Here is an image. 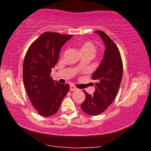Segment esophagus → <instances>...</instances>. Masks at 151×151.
<instances>
[{"label": "esophagus", "instance_id": "1", "mask_svg": "<svg viewBox=\"0 0 151 151\" xmlns=\"http://www.w3.org/2000/svg\"><path fill=\"white\" fill-rule=\"evenodd\" d=\"M78 88L76 87L75 86L73 85H71L70 86V91H77Z\"/></svg>", "mask_w": 151, "mask_h": 151}]
</instances>
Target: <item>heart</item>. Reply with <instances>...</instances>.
<instances>
[{
	"label": "heart",
	"mask_w": 151,
	"mask_h": 151,
	"mask_svg": "<svg viewBox=\"0 0 151 151\" xmlns=\"http://www.w3.org/2000/svg\"><path fill=\"white\" fill-rule=\"evenodd\" d=\"M78 46L80 47V50L82 54L88 53L93 55L96 52V47L91 42L88 40H82L78 43Z\"/></svg>",
	"instance_id": "1"
}]
</instances>
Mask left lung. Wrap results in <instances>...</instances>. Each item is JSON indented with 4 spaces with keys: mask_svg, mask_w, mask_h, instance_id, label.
Returning a JSON list of instances; mask_svg holds the SVG:
<instances>
[{
    "mask_svg": "<svg viewBox=\"0 0 151 151\" xmlns=\"http://www.w3.org/2000/svg\"><path fill=\"white\" fill-rule=\"evenodd\" d=\"M105 45L102 62L92 75L96 91L90 95L83 91L85 100L81 104L84 112L90 115H98L112 104L120 86L123 74V65L120 53L115 42L108 35L100 30L96 31Z\"/></svg>",
    "mask_w": 151,
    "mask_h": 151,
    "instance_id": "1",
    "label": "left lung"
}]
</instances>
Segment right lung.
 Segmentation results:
<instances>
[{
    "instance_id": "right-lung-1",
    "label": "right lung",
    "mask_w": 151,
    "mask_h": 151,
    "mask_svg": "<svg viewBox=\"0 0 151 151\" xmlns=\"http://www.w3.org/2000/svg\"><path fill=\"white\" fill-rule=\"evenodd\" d=\"M73 35L45 32L31 45L24 59L22 76L27 93L39 115L49 117L58 112L69 90L51 77L63 45Z\"/></svg>"
}]
</instances>
